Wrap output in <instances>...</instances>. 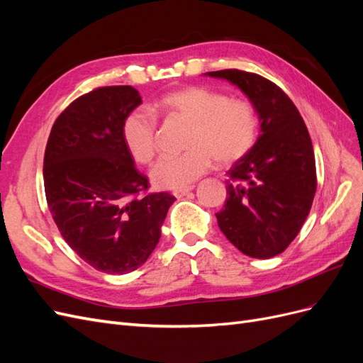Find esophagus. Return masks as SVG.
Wrapping results in <instances>:
<instances>
[{
	"instance_id": "esophagus-1",
	"label": "esophagus",
	"mask_w": 363,
	"mask_h": 363,
	"mask_svg": "<svg viewBox=\"0 0 363 363\" xmlns=\"http://www.w3.org/2000/svg\"><path fill=\"white\" fill-rule=\"evenodd\" d=\"M192 189H194V186H184V188H179V189H175V191H174V195L177 196V199H182V196L188 195V194H189Z\"/></svg>"
}]
</instances>
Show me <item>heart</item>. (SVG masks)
<instances>
[{
	"label": "heart",
	"instance_id": "heart-1",
	"mask_svg": "<svg viewBox=\"0 0 363 363\" xmlns=\"http://www.w3.org/2000/svg\"><path fill=\"white\" fill-rule=\"evenodd\" d=\"M157 113L189 121L184 147L177 156H163L150 175L157 188H184L212 167L232 164L255 147L259 135V116L255 106L240 98L188 86L163 94L155 104ZM157 118L145 107H136L123 121L121 135L128 155L140 164L155 159Z\"/></svg>",
	"mask_w": 363,
	"mask_h": 363
}]
</instances>
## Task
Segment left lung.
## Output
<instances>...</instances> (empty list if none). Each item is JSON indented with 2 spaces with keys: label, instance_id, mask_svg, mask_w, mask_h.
<instances>
[{
  "label": "left lung",
  "instance_id": "8db88e82",
  "mask_svg": "<svg viewBox=\"0 0 363 363\" xmlns=\"http://www.w3.org/2000/svg\"><path fill=\"white\" fill-rule=\"evenodd\" d=\"M236 84L255 106L260 135L248 155L227 171V200L216 213L225 238L244 255L269 259L289 247L311 212L316 192L309 131L280 87L239 69L207 72Z\"/></svg>",
  "mask_w": 363,
  "mask_h": 363
}]
</instances>
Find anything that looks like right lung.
<instances>
[{
  "instance_id": "right-lung-1",
  "label": "right lung",
  "mask_w": 363,
  "mask_h": 363,
  "mask_svg": "<svg viewBox=\"0 0 363 363\" xmlns=\"http://www.w3.org/2000/svg\"><path fill=\"white\" fill-rule=\"evenodd\" d=\"M142 103L131 86H104L59 115L43 157L48 208L60 235L86 263L107 274L144 265L174 203L150 183L124 145L121 127Z\"/></svg>"
}]
</instances>
